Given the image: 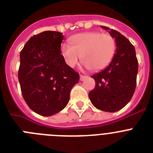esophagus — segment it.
Masks as SVG:
<instances>
[{"mask_svg":"<svg viewBox=\"0 0 153 153\" xmlns=\"http://www.w3.org/2000/svg\"><path fill=\"white\" fill-rule=\"evenodd\" d=\"M88 77L87 76H85V75H80V76H79V79H80L81 81H83L85 79H86V78Z\"/></svg>","mask_w":153,"mask_h":153,"instance_id":"1","label":"esophagus"}]
</instances>
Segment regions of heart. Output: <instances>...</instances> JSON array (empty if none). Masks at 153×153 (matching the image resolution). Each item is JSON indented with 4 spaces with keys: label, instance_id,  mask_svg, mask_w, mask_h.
I'll return each instance as SVG.
<instances>
[{
    "label": "heart",
    "instance_id": "1",
    "mask_svg": "<svg viewBox=\"0 0 153 153\" xmlns=\"http://www.w3.org/2000/svg\"><path fill=\"white\" fill-rule=\"evenodd\" d=\"M70 44L63 43L60 46V53L67 66L75 67L81 56L83 64L93 71L107 67L116 51V41L113 36L97 31L74 35L70 38Z\"/></svg>",
    "mask_w": 153,
    "mask_h": 153
}]
</instances>
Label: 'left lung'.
I'll list each match as a JSON object with an SVG mask.
<instances>
[{"label":"left lung","instance_id":"8db88e82","mask_svg":"<svg viewBox=\"0 0 153 153\" xmlns=\"http://www.w3.org/2000/svg\"><path fill=\"white\" fill-rule=\"evenodd\" d=\"M116 40V53L107 67L91 76L95 79V88L89 93L93 106L106 112H117L130 101L136 86L138 60L135 47L120 32L107 27Z\"/></svg>","mask_w":153,"mask_h":153}]
</instances>
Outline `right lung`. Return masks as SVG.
I'll use <instances>...</instances> for the list:
<instances>
[{
	"label": "right lung",
	"instance_id": "obj_1",
	"mask_svg": "<svg viewBox=\"0 0 153 153\" xmlns=\"http://www.w3.org/2000/svg\"><path fill=\"white\" fill-rule=\"evenodd\" d=\"M62 33L44 31L33 35L20 53L18 79L24 100L36 113L50 117L64 109L77 72L68 67L60 53Z\"/></svg>",
	"mask_w": 153,
	"mask_h": 153
}]
</instances>
